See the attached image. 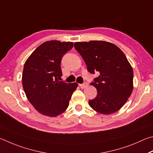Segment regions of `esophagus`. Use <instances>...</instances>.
Returning <instances> with one entry per match:
<instances>
[{
	"label": "esophagus",
	"mask_w": 153,
	"mask_h": 153,
	"mask_svg": "<svg viewBox=\"0 0 153 153\" xmlns=\"http://www.w3.org/2000/svg\"><path fill=\"white\" fill-rule=\"evenodd\" d=\"M79 86L81 88V89H85V87H87L88 86V83L87 82H84V83H82V84H79Z\"/></svg>",
	"instance_id": "esophagus-1"
}]
</instances>
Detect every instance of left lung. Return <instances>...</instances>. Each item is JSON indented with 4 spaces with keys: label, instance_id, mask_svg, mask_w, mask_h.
I'll return each instance as SVG.
<instances>
[{
    "label": "left lung",
    "instance_id": "left-lung-1",
    "mask_svg": "<svg viewBox=\"0 0 153 153\" xmlns=\"http://www.w3.org/2000/svg\"><path fill=\"white\" fill-rule=\"evenodd\" d=\"M74 46L87 64L88 72H97L100 75L91 82L97 95L89 101V105L102 114L118 111L133 89V70L124 53L116 45L103 41L76 42Z\"/></svg>",
    "mask_w": 153,
    "mask_h": 153
}]
</instances>
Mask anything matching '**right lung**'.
<instances>
[{"mask_svg":"<svg viewBox=\"0 0 153 153\" xmlns=\"http://www.w3.org/2000/svg\"><path fill=\"white\" fill-rule=\"evenodd\" d=\"M73 47L72 42H45L24 64L23 87L34 108L44 116L55 117L66 110L78 84L61 81V60Z\"/></svg>","mask_w":153,"mask_h":153,"instance_id":"right-lung-1","label":"right lung"}]
</instances>
